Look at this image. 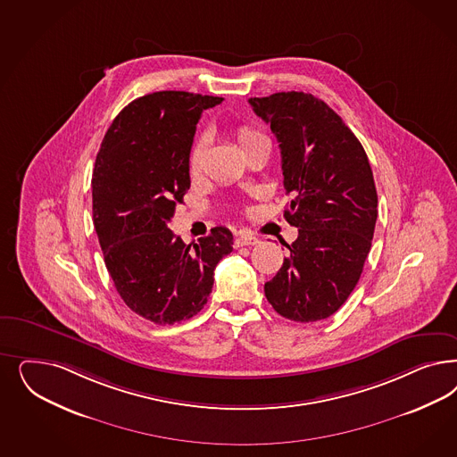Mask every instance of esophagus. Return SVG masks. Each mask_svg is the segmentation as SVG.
<instances>
[{
    "mask_svg": "<svg viewBox=\"0 0 457 457\" xmlns=\"http://www.w3.org/2000/svg\"><path fill=\"white\" fill-rule=\"evenodd\" d=\"M259 244L257 237L249 236V234H240L236 238V247H244V245H255Z\"/></svg>",
    "mask_w": 457,
    "mask_h": 457,
    "instance_id": "obj_1",
    "label": "esophagus"
}]
</instances>
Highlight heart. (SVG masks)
<instances>
[{"instance_id": "heart-1", "label": "heart", "mask_w": 457, "mask_h": 457, "mask_svg": "<svg viewBox=\"0 0 457 457\" xmlns=\"http://www.w3.org/2000/svg\"><path fill=\"white\" fill-rule=\"evenodd\" d=\"M261 136L262 134L253 131L249 126H240L237 129V141H238L240 146L249 143L252 139H255V137H261ZM204 154H205V141L204 139H196L192 146V151H190V156H188V170H190L193 177H196L202 171Z\"/></svg>"}]
</instances>
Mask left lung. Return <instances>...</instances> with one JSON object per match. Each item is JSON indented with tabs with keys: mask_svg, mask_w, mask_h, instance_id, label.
<instances>
[{
	"mask_svg": "<svg viewBox=\"0 0 457 457\" xmlns=\"http://www.w3.org/2000/svg\"><path fill=\"white\" fill-rule=\"evenodd\" d=\"M253 112L276 134L297 227L279 272L265 282L280 316L312 323L343 306L361 276L377 221V188L367 153L338 114L304 92L252 97Z\"/></svg>",
	"mask_w": 457,
	"mask_h": 457,
	"instance_id": "8db88e82",
	"label": "left lung"
}]
</instances>
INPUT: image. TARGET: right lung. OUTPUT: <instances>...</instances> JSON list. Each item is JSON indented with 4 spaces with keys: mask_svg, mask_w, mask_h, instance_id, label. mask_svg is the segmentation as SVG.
<instances>
[{
    "mask_svg": "<svg viewBox=\"0 0 457 457\" xmlns=\"http://www.w3.org/2000/svg\"><path fill=\"white\" fill-rule=\"evenodd\" d=\"M221 101L183 90L143 96L112 120L96 158L92 215L104 262L126 306L153 323H181L204 310L213 270L232 252L225 227L193 247L168 228L190 190L196 122Z\"/></svg>",
    "mask_w": 457,
    "mask_h": 457,
    "instance_id": "add662e5",
    "label": "right lung"
}]
</instances>
